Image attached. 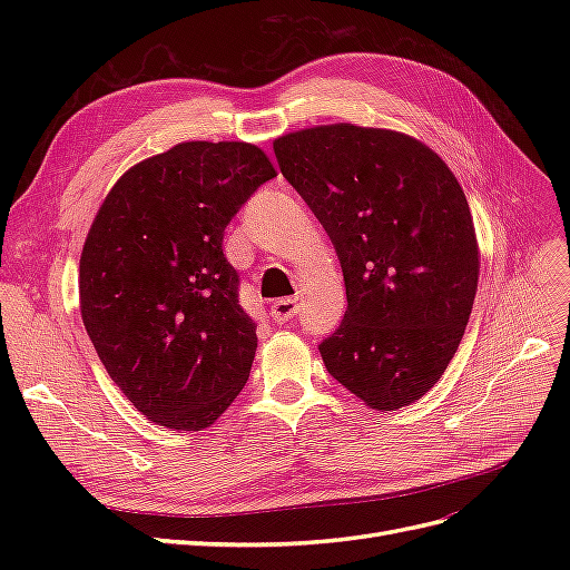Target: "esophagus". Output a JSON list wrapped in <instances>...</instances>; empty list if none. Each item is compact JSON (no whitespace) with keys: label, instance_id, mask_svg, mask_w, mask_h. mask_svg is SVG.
Wrapping results in <instances>:
<instances>
[{"label":"esophagus","instance_id":"obj_1","mask_svg":"<svg viewBox=\"0 0 570 570\" xmlns=\"http://www.w3.org/2000/svg\"><path fill=\"white\" fill-rule=\"evenodd\" d=\"M297 312H299V304L292 297H285V299H278L271 304V318L275 323H287L297 316Z\"/></svg>","mask_w":570,"mask_h":570}]
</instances>
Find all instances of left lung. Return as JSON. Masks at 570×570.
I'll use <instances>...</instances> for the list:
<instances>
[{
	"label": "left lung",
	"instance_id": "8db88e82",
	"mask_svg": "<svg viewBox=\"0 0 570 570\" xmlns=\"http://www.w3.org/2000/svg\"><path fill=\"white\" fill-rule=\"evenodd\" d=\"M273 151L344 275L347 312L318 347L327 373L377 411L421 400L456 354L478 289L480 247L456 176L387 128H302Z\"/></svg>",
	"mask_w": 570,
	"mask_h": 570
}]
</instances>
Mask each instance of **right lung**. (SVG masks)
<instances>
[{
  "label": "right lung",
  "instance_id": "right-lung-1",
  "mask_svg": "<svg viewBox=\"0 0 570 570\" xmlns=\"http://www.w3.org/2000/svg\"><path fill=\"white\" fill-rule=\"evenodd\" d=\"M249 142H180L130 166L80 254V316L111 381L164 428L204 430L245 387L256 325L223 230L275 178Z\"/></svg>",
  "mask_w": 570,
  "mask_h": 570
}]
</instances>
